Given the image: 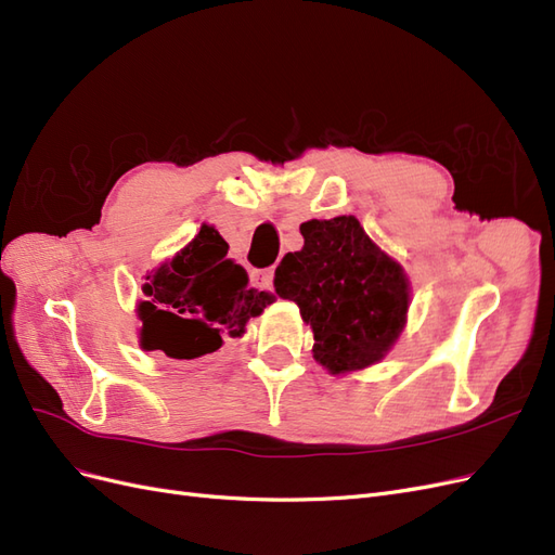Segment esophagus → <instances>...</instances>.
<instances>
[{"instance_id": "34e87169", "label": "esophagus", "mask_w": 555, "mask_h": 555, "mask_svg": "<svg viewBox=\"0 0 555 555\" xmlns=\"http://www.w3.org/2000/svg\"><path fill=\"white\" fill-rule=\"evenodd\" d=\"M273 268H261V271H251V282H255L259 289H273Z\"/></svg>"}]
</instances>
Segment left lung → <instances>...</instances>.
Listing matches in <instances>:
<instances>
[{
	"label": "left lung",
	"mask_w": 555,
	"mask_h": 555,
	"mask_svg": "<svg viewBox=\"0 0 555 555\" xmlns=\"http://www.w3.org/2000/svg\"><path fill=\"white\" fill-rule=\"evenodd\" d=\"M304 249L275 268V294L298 306L314 333L312 354L343 375L384 359L405 326L410 282L367 238L354 215L300 224Z\"/></svg>",
	"instance_id": "left-lung-1"
}]
</instances>
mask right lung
I'll use <instances>...</instances> for the list:
<instances>
[{
	"instance_id": "obj_1",
	"label": "right lung",
	"mask_w": 555,
	"mask_h": 555,
	"mask_svg": "<svg viewBox=\"0 0 555 555\" xmlns=\"http://www.w3.org/2000/svg\"><path fill=\"white\" fill-rule=\"evenodd\" d=\"M227 251L220 231L204 224L188 247L145 275V300L137 308L145 351L180 361L212 354L273 304V294L249 287L245 268Z\"/></svg>"
}]
</instances>
